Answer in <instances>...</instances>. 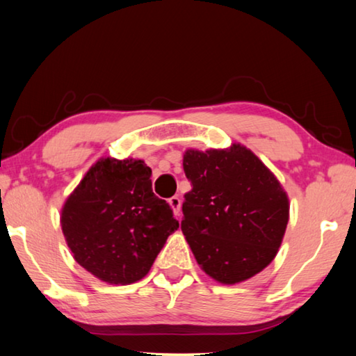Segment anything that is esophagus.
Masks as SVG:
<instances>
[{
	"label": "esophagus",
	"instance_id": "1",
	"mask_svg": "<svg viewBox=\"0 0 356 356\" xmlns=\"http://www.w3.org/2000/svg\"><path fill=\"white\" fill-rule=\"evenodd\" d=\"M170 205L174 210V214L180 216V213H182V199H180L179 196H172L170 199Z\"/></svg>",
	"mask_w": 356,
	"mask_h": 356
}]
</instances>
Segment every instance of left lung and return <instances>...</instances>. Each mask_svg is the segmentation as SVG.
Masks as SVG:
<instances>
[{
  "label": "left lung",
  "mask_w": 356,
  "mask_h": 356,
  "mask_svg": "<svg viewBox=\"0 0 356 356\" xmlns=\"http://www.w3.org/2000/svg\"><path fill=\"white\" fill-rule=\"evenodd\" d=\"M193 185L182 232L202 270L222 284L242 282L275 259L289 222V197L275 174L242 145L184 154Z\"/></svg>",
  "instance_id": "obj_1"
}]
</instances>
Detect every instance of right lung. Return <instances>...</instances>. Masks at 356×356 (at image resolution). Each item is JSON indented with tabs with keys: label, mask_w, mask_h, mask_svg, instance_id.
<instances>
[{
	"label": "right lung",
	"mask_w": 356,
	"mask_h": 356,
	"mask_svg": "<svg viewBox=\"0 0 356 356\" xmlns=\"http://www.w3.org/2000/svg\"><path fill=\"white\" fill-rule=\"evenodd\" d=\"M143 160L100 159L61 210V229L74 259L100 281H140L179 228L166 200L152 193Z\"/></svg>",
	"instance_id": "add662e5"
}]
</instances>
